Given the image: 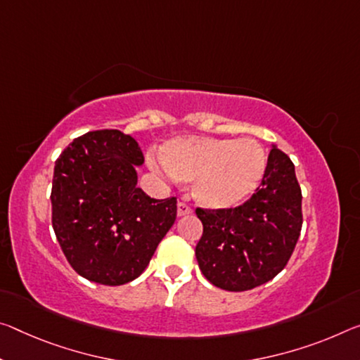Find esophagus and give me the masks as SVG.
<instances>
[{"label": "esophagus", "mask_w": 360, "mask_h": 360, "mask_svg": "<svg viewBox=\"0 0 360 360\" xmlns=\"http://www.w3.org/2000/svg\"><path fill=\"white\" fill-rule=\"evenodd\" d=\"M191 213H192V208L186 202L178 203V216H186V214H191Z\"/></svg>", "instance_id": "obj_1"}]
</instances>
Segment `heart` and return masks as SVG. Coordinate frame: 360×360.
<instances>
[{"label":"heart","mask_w":360,"mask_h":360,"mask_svg":"<svg viewBox=\"0 0 360 360\" xmlns=\"http://www.w3.org/2000/svg\"><path fill=\"white\" fill-rule=\"evenodd\" d=\"M163 163L152 168L182 182H193V197L205 207L232 208L248 200L267 168L266 150L258 141L187 136L162 147Z\"/></svg>","instance_id":"1"}]
</instances>
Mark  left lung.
<instances>
[{
    "label": "left lung",
    "mask_w": 360,
    "mask_h": 360,
    "mask_svg": "<svg viewBox=\"0 0 360 360\" xmlns=\"http://www.w3.org/2000/svg\"><path fill=\"white\" fill-rule=\"evenodd\" d=\"M301 198L293 162L272 147L264 178L247 202L236 208H197L203 233L195 256L207 281L227 292H245L276 277L298 242Z\"/></svg>",
    "instance_id": "left-lung-1"
}]
</instances>
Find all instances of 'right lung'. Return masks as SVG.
Masks as SVG:
<instances>
[{
  "mask_svg": "<svg viewBox=\"0 0 360 360\" xmlns=\"http://www.w3.org/2000/svg\"><path fill=\"white\" fill-rule=\"evenodd\" d=\"M141 147L118 129L79 136L56 160L53 229L79 276L101 285L139 277L176 219V197L139 189Z\"/></svg>",
  "mask_w": 360,
  "mask_h": 360,
  "instance_id": "add662e5",
  "label": "right lung"
}]
</instances>
